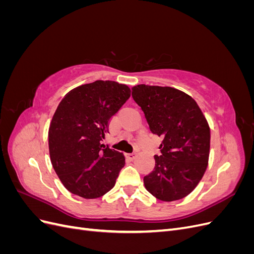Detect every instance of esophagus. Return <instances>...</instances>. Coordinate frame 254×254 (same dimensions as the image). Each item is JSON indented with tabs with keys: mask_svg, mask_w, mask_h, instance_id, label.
Instances as JSON below:
<instances>
[{
	"mask_svg": "<svg viewBox=\"0 0 254 254\" xmlns=\"http://www.w3.org/2000/svg\"><path fill=\"white\" fill-rule=\"evenodd\" d=\"M127 157H128L129 159L133 160V159L136 157V152H129V153H127Z\"/></svg>",
	"mask_w": 254,
	"mask_h": 254,
	"instance_id": "34e87169",
	"label": "esophagus"
}]
</instances>
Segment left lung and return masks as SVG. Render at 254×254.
Returning a JSON list of instances; mask_svg holds the SVG:
<instances>
[{"mask_svg":"<svg viewBox=\"0 0 254 254\" xmlns=\"http://www.w3.org/2000/svg\"><path fill=\"white\" fill-rule=\"evenodd\" d=\"M132 97L150 131L163 137L155 168L144 177L146 190L163 201L188 196L209 162L211 132L201 109L194 98L172 87L137 84Z\"/></svg>","mask_w":254,"mask_h":254,"instance_id":"obj_1","label":"left lung"}]
</instances>
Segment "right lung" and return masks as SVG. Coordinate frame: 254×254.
<instances>
[{"mask_svg":"<svg viewBox=\"0 0 254 254\" xmlns=\"http://www.w3.org/2000/svg\"><path fill=\"white\" fill-rule=\"evenodd\" d=\"M129 97L126 84L96 80L71 90L59 103L49 129L50 157L72 194L93 199L114 187L125 157L101 142Z\"/></svg>","mask_w":254,"mask_h":254,"instance_id":"right-lung-1","label":"right lung"}]
</instances>
